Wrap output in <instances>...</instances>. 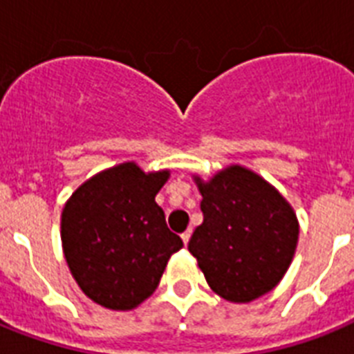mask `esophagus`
<instances>
[{
	"instance_id": "1",
	"label": "esophagus",
	"mask_w": 354,
	"mask_h": 354,
	"mask_svg": "<svg viewBox=\"0 0 354 354\" xmlns=\"http://www.w3.org/2000/svg\"><path fill=\"white\" fill-rule=\"evenodd\" d=\"M191 234H192V229H187L185 232H182V240H183V243H189V240H191Z\"/></svg>"
}]
</instances>
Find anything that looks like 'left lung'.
<instances>
[{
  "instance_id": "left-lung-1",
  "label": "left lung",
  "mask_w": 354,
  "mask_h": 354,
  "mask_svg": "<svg viewBox=\"0 0 354 354\" xmlns=\"http://www.w3.org/2000/svg\"><path fill=\"white\" fill-rule=\"evenodd\" d=\"M203 212L189 240L207 283L229 301L257 300L277 287L298 243L297 214L254 172L232 165L211 182L196 178Z\"/></svg>"
}]
</instances>
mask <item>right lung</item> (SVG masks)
<instances>
[{
	"label": "right lung",
	"instance_id": "obj_1",
	"mask_svg": "<svg viewBox=\"0 0 354 354\" xmlns=\"http://www.w3.org/2000/svg\"><path fill=\"white\" fill-rule=\"evenodd\" d=\"M169 171L122 163L87 180L62 214V242L74 280L91 300L116 311L156 291L169 258L183 247L156 202Z\"/></svg>",
	"mask_w": 354,
	"mask_h": 354
}]
</instances>
